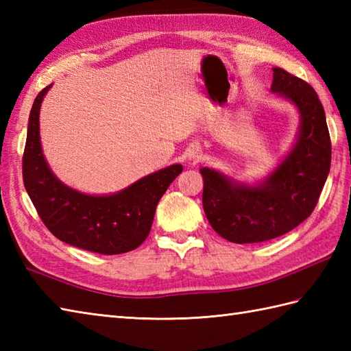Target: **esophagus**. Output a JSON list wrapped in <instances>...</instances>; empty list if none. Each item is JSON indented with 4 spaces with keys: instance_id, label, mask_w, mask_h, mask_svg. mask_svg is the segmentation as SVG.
Masks as SVG:
<instances>
[{
    "instance_id": "1",
    "label": "esophagus",
    "mask_w": 351,
    "mask_h": 351,
    "mask_svg": "<svg viewBox=\"0 0 351 351\" xmlns=\"http://www.w3.org/2000/svg\"><path fill=\"white\" fill-rule=\"evenodd\" d=\"M190 158H197V155H196L195 152H191V154H190Z\"/></svg>"
}]
</instances>
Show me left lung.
Here are the masks:
<instances>
[{"label":"left lung","mask_w":351,"mask_h":351,"mask_svg":"<svg viewBox=\"0 0 351 351\" xmlns=\"http://www.w3.org/2000/svg\"><path fill=\"white\" fill-rule=\"evenodd\" d=\"M271 92L293 102L300 113L299 136L285 160L256 185L200 169L206 219L230 243L273 240L299 226L314 211L330 170V136L317 92L280 68H273Z\"/></svg>","instance_id":"obj_1"}]
</instances>
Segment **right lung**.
Instances as JSON below:
<instances>
[{"label": "right lung", "instance_id": "obj_1", "mask_svg": "<svg viewBox=\"0 0 351 351\" xmlns=\"http://www.w3.org/2000/svg\"><path fill=\"white\" fill-rule=\"evenodd\" d=\"M49 87L34 99L22 156V178L37 214L52 235L75 247L101 255L137 249L151 232L155 208L182 166L161 169L108 196H90L68 187L52 173L42 154L39 113Z\"/></svg>", "mask_w": 351, "mask_h": 351}]
</instances>
